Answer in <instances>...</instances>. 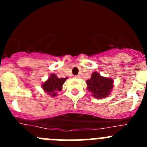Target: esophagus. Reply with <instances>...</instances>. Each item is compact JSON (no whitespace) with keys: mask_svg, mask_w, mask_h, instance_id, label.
Instances as JSON below:
<instances>
[{"mask_svg":"<svg viewBox=\"0 0 147 147\" xmlns=\"http://www.w3.org/2000/svg\"><path fill=\"white\" fill-rule=\"evenodd\" d=\"M74 77L77 78L78 79V78H80V76H79V75H76V76H74Z\"/></svg>","mask_w":147,"mask_h":147,"instance_id":"1","label":"esophagus"}]
</instances>
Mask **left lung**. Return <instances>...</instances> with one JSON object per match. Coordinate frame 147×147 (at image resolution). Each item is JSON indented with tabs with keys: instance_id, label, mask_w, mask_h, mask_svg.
Returning a JSON list of instances; mask_svg holds the SVG:
<instances>
[{
	"instance_id": "obj_1",
	"label": "left lung",
	"mask_w": 147,
	"mask_h": 147,
	"mask_svg": "<svg viewBox=\"0 0 147 147\" xmlns=\"http://www.w3.org/2000/svg\"><path fill=\"white\" fill-rule=\"evenodd\" d=\"M86 83L88 90L91 92L93 97L97 98L107 97L113 86V80L103 77L97 72L93 73L91 78L87 80Z\"/></svg>"
}]
</instances>
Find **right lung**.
<instances>
[{"label":"right lung","instance_id":"right-lung-1","mask_svg":"<svg viewBox=\"0 0 147 147\" xmlns=\"http://www.w3.org/2000/svg\"><path fill=\"white\" fill-rule=\"evenodd\" d=\"M67 78H58L54 74L51 75L49 80L42 84V87L48 94H50L51 96H57V91H60L62 90V85Z\"/></svg>","mask_w":147,"mask_h":147}]
</instances>
